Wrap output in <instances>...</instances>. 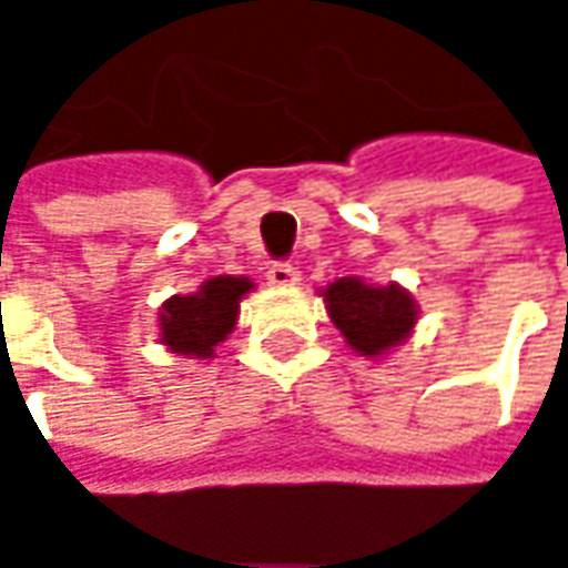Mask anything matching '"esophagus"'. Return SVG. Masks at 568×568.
Returning a JSON list of instances; mask_svg holds the SVG:
<instances>
[{
  "mask_svg": "<svg viewBox=\"0 0 568 568\" xmlns=\"http://www.w3.org/2000/svg\"><path fill=\"white\" fill-rule=\"evenodd\" d=\"M268 281L274 287H294L300 284V271L291 262H274L268 268Z\"/></svg>",
  "mask_w": 568,
  "mask_h": 568,
  "instance_id": "34e87169",
  "label": "esophagus"
}]
</instances>
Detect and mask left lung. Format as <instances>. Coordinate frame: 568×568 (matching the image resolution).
Returning <instances> with one entry per match:
<instances>
[{
	"label": "left lung",
	"mask_w": 568,
	"mask_h": 568,
	"mask_svg": "<svg viewBox=\"0 0 568 568\" xmlns=\"http://www.w3.org/2000/svg\"><path fill=\"white\" fill-rule=\"evenodd\" d=\"M328 320L345 335L348 348L364 357H381L409 338L418 306L399 284H367L361 277H338L323 291Z\"/></svg>",
	"instance_id": "left-lung-1"
}]
</instances>
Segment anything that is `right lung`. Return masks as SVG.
I'll list each match as a JSON object with an SVG mask.
<instances>
[{"label":"right lung","instance_id":"right-lung-1","mask_svg":"<svg viewBox=\"0 0 568 568\" xmlns=\"http://www.w3.org/2000/svg\"><path fill=\"white\" fill-rule=\"evenodd\" d=\"M248 291V277L220 274L204 281L197 294L169 297L159 310V342L175 355L213 357V348L236 326L240 300Z\"/></svg>","mask_w":568,"mask_h":568}]
</instances>
